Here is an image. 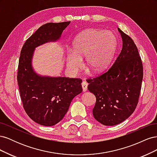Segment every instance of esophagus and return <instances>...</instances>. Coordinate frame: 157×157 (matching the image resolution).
<instances>
[{
  "label": "esophagus",
  "mask_w": 157,
  "mask_h": 157,
  "mask_svg": "<svg viewBox=\"0 0 157 157\" xmlns=\"http://www.w3.org/2000/svg\"><path fill=\"white\" fill-rule=\"evenodd\" d=\"M82 91L84 92H86L87 90H88V83L85 81H83L82 82Z\"/></svg>",
  "instance_id": "esophagus-1"
}]
</instances>
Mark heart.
I'll list each match as a JSON object with an SVG mask.
<instances>
[{
    "mask_svg": "<svg viewBox=\"0 0 157 157\" xmlns=\"http://www.w3.org/2000/svg\"><path fill=\"white\" fill-rule=\"evenodd\" d=\"M117 46V37L111 31L90 29L79 35L73 43L72 51L66 56V66L77 74L86 57V67L94 73L103 72L111 62Z\"/></svg>",
    "mask_w": 157,
    "mask_h": 157,
    "instance_id": "1",
    "label": "heart"
}]
</instances>
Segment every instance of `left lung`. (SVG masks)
Returning a JSON list of instances; mask_svg holds the SVG:
<instances>
[{
	"instance_id": "obj_1",
	"label": "left lung",
	"mask_w": 157,
	"mask_h": 157,
	"mask_svg": "<svg viewBox=\"0 0 157 157\" xmlns=\"http://www.w3.org/2000/svg\"><path fill=\"white\" fill-rule=\"evenodd\" d=\"M122 48L105 73L87 79L88 89L96 102L93 109L95 119L105 126H115L134 113L140 98L144 76L143 64L134 42L118 28Z\"/></svg>"
}]
</instances>
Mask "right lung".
I'll return each mask as SVG.
<instances>
[{
  "mask_svg": "<svg viewBox=\"0 0 157 157\" xmlns=\"http://www.w3.org/2000/svg\"><path fill=\"white\" fill-rule=\"evenodd\" d=\"M70 21L47 23L23 44L19 59L17 80L23 108L31 119L51 126L62 120L72 99L82 91L80 78L41 77L32 67L35 48L58 40Z\"/></svg>",
  "mask_w": 157,
  "mask_h": 157,
  "instance_id": "obj_1",
  "label": "right lung"
}]
</instances>
